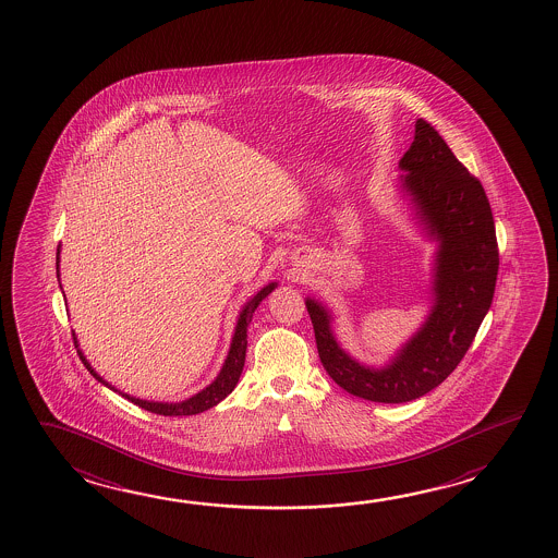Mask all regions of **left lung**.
Listing matches in <instances>:
<instances>
[{"instance_id": "left-lung-1", "label": "left lung", "mask_w": 558, "mask_h": 558, "mask_svg": "<svg viewBox=\"0 0 558 558\" xmlns=\"http://www.w3.org/2000/svg\"><path fill=\"white\" fill-rule=\"evenodd\" d=\"M416 213L440 242L435 306L423 328L384 369L360 365L330 330L325 306L306 301L318 357L348 393L375 403H405L440 386L466 355L496 291L499 250L486 191L445 140L416 120L415 140L399 161Z\"/></svg>"}]
</instances>
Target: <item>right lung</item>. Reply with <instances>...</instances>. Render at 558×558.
<instances>
[{
	"mask_svg": "<svg viewBox=\"0 0 558 558\" xmlns=\"http://www.w3.org/2000/svg\"><path fill=\"white\" fill-rule=\"evenodd\" d=\"M274 289L275 283L267 284L259 293L254 294V299H252L250 303L243 306L242 315H240V320H238V326H235L232 348H230V354L226 357L222 372H220V375L214 379L213 384L206 387V389H203L201 393H196V396L191 397V399H186L183 403H153V401H143V399L125 396V393H122V397H125L128 401H132L133 405L142 407L145 411H151V413L165 416L198 415V413H203V411H208L210 407L218 405L222 399H226V397L232 393L233 387H235L240 375H242L243 364H245V348H247V326L252 323L255 308L259 306V303H262L265 296L271 293ZM78 355H81L82 364L86 365V369H88L98 381H101L104 386L110 387V384H106L100 375L92 369L90 364L86 362V357L82 355L81 350H78ZM113 391H116V389H113Z\"/></svg>",
	"mask_w": 558,
	"mask_h": 558,
	"instance_id": "add662e5",
	"label": "right lung"
}]
</instances>
